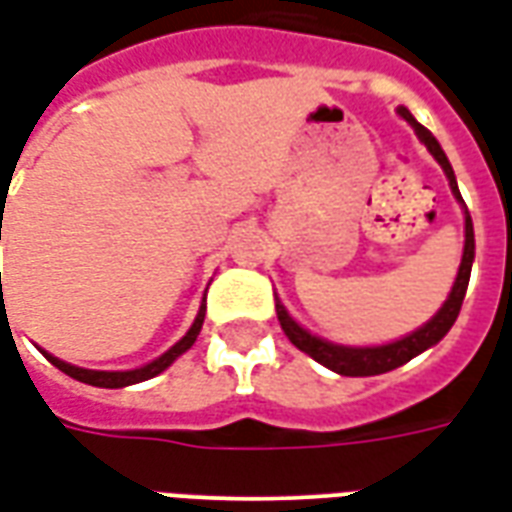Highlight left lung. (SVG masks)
Returning <instances> with one entry per match:
<instances>
[{
	"label": "left lung",
	"instance_id": "8db88e82",
	"mask_svg": "<svg viewBox=\"0 0 512 512\" xmlns=\"http://www.w3.org/2000/svg\"><path fill=\"white\" fill-rule=\"evenodd\" d=\"M397 115L406 120L408 126L414 128V134L419 136V142L428 147V153L436 161H439V167L444 169V175L450 180V189L455 194V200L461 202L463 208V257H461V266H458V277L452 282V290L447 301L441 304L439 312L430 318L428 323H422L417 332L406 334V337H400L395 343H384V345H337L329 343V340H323V337H315L310 334L299 321H293L290 318V312L285 310V304L277 299V318L282 323V332L288 334V340L299 351H304L307 356H312L318 365L329 367L334 373H340V376H381V373H389V370H395V367L406 365L411 362L414 356H419L422 351H428L433 345L439 343L444 334L450 332L452 323L458 318V312H461L463 296H466V288H469V277H472V263H474V227H472V216L466 211V202H463L461 191H458V180H455V172H452L450 158L444 156V150L436 142V136L430 134L428 128L422 126L414 120V115L408 112L406 106H397Z\"/></svg>",
	"mask_w": 512,
	"mask_h": 512
}]
</instances>
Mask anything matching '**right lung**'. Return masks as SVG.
<instances>
[{"label":"right lung","mask_w":512,"mask_h":512,"mask_svg":"<svg viewBox=\"0 0 512 512\" xmlns=\"http://www.w3.org/2000/svg\"><path fill=\"white\" fill-rule=\"evenodd\" d=\"M0 238H2V219H0ZM2 290V288H0ZM202 321H205V299L200 304V312H197V318L191 323V329L183 337H180L178 343L172 345L169 351L153 359V362H147L142 367H134V370H84V367H76V365H68V362H62L57 356H51L49 351H43V356L49 359L51 365L60 367L65 376L76 378V381H82V384H90V386H101V389H123V386H131V384H142L147 378L158 376V373H164L178 356H183L189 351L194 340H197V334L202 329Z\"/></svg>","instance_id":"obj_1"}]
</instances>
